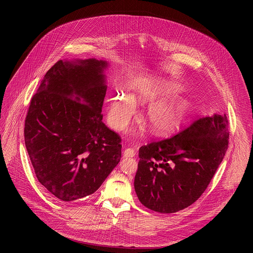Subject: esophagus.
<instances>
[{
	"label": "esophagus",
	"instance_id": "1",
	"mask_svg": "<svg viewBox=\"0 0 253 253\" xmlns=\"http://www.w3.org/2000/svg\"><path fill=\"white\" fill-rule=\"evenodd\" d=\"M134 155H135V152L133 149H125V151L123 152V156L125 158H132L134 157Z\"/></svg>",
	"mask_w": 253,
	"mask_h": 253
}]
</instances>
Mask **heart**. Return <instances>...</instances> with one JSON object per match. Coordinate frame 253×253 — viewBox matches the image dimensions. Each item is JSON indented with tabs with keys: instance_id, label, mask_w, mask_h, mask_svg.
<instances>
[{
	"instance_id": "b5f03b06",
	"label": "heart",
	"mask_w": 253,
	"mask_h": 253,
	"mask_svg": "<svg viewBox=\"0 0 253 253\" xmlns=\"http://www.w3.org/2000/svg\"><path fill=\"white\" fill-rule=\"evenodd\" d=\"M175 94L176 90L173 87L160 80L139 82L134 86L131 96L123 92H118L110 99L109 123L114 129L122 131L135 113V100L148 103ZM190 113L191 104L188 100L178 97H166L151 103L144 114V119L153 133L168 135L183 124Z\"/></svg>"
}]
</instances>
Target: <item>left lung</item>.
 Returning a JSON list of instances; mask_svg holds the SVG:
<instances>
[{
  "label": "left lung",
  "mask_w": 253,
  "mask_h": 253,
  "mask_svg": "<svg viewBox=\"0 0 253 253\" xmlns=\"http://www.w3.org/2000/svg\"><path fill=\"white\" fill-rule=\"evenodd\" d=\"M228 144L227 116L214 114L167 139L142 145L134 178L140 203L160 213L192 205L215 174Z\"/></svg>",
  "instance_id": "obj_1"
}]
</instances>
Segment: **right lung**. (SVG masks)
<instances>
[{
  "label": "right lung",
  "mask_w": 253,
  "mask_h": 253,
  "mask_svg": "<svg viewBox=\"0 0 253 253\" xmlns=\"http://www.w3.org/2000/svg\"><path fill=\"white\" fill-rule=\"evenodd\" d=\"M108 66L59 60L31 100L25 147L40 183L63 202L96 192L121 160V137L101 121Z\"/></svg>",
  "instance_id": "1"
}]
</instances>
